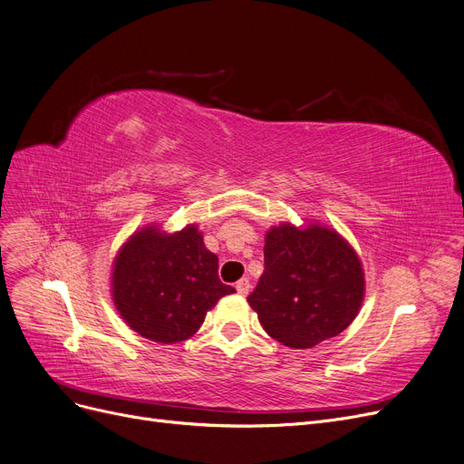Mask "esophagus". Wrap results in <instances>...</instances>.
Here are the masks:
<instances>
[{
  "instance_id": "1",
  "label": "esophagus",
  "mask_w": 464,
  "mask_h": 464,
  "mask_svg": "<svg viewBox=\"0 0 464 464\" xmlns=\"http://www.w3.org/2000/svg\"><path fill=\"white\" fill-rule=\"evenodd\" d=\"M249 289H251L249 277H242V280H239V282L236 284V291H237L239 295H247V293H249Z\"/></svg>"
}]
</instances>
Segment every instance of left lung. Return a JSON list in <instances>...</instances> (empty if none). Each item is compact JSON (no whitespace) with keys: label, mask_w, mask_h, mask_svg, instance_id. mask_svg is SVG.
<instances>
[{"label":"left lung","mask_w":464,"mask_h":464,"mask_svg":"<svg viewBox=\"0 0 464 464\" xmlns=\"http://www.w3.org/2000/svg\"><path fill=\"white\" fill-rule=\"evenodd\" d=\"M247 301L277 343L316 346L356 318L363 301L362 263L335 230L274 227L266 234L265 272Z\"/></svg>","instance_id":"1"}]
</instances>
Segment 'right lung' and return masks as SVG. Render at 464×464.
Wrapping results in <instances>:
<instances>
[{
	"instance_id": "obj_1",
	"label": "right lung",
	"mask_w": 464,
	"mask_h": 464,
	"mask_svg": "<svg viewBox=\"0 0 464 464\" xmlns=\"http://www.w3.org/2000/svg\"><path fill=\"white\" fill-rule=\"evenodd\" d=\"M236 289L218 277V258L203 246L198 227L175 234L148 227L120 249L114 304L144 339L173 344L190 339L220 296Z\"/></svg>"
}]
</instances>
